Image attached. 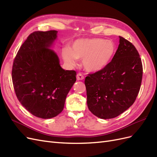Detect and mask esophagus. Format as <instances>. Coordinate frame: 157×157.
I'll list each match as a JSON object with an SVG mask.
<instances>
[{
    "mask_svg": "<svg viewBox=\"0 0 157 157\" xmlns=\"http://www.w3.org/2000/svg\"><path fill=\"white\" fill-rule=\"evenodd\" d=\"M76 78H77L78 80H83L84 79V76L81 73H78L76 75Z\"/></svg>",
    "mask_w": 157,
    "mask_h": 157,
    "instance_id": "obj_1",
    "label": "esophagus"
}]
</instances>
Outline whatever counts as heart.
<instances>
[{"instance_id":"obj_1","label":"heart","mask_w":157,"mask_h":157,"mask_svg":"<svg viewBox=\"0 0 157 157\" xmlns=\"http://www.w3.org/2000/svg\"><path fill=\"white\" fill-rule=\"evenodd\" d=\"M116 51L112 40L102 38L79 39L75 41L71 49L64 48L62 56L65 63L74 66L76 59L82 60V66L89 72H97L109 64Z\"/></svg>"}]
</instances>
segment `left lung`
<instances>
[{"mask_svg": "<svg viewBox=\"0 0 157 157\" xmlns=\"http://www.w3.org/2000/svg\"><path fill=\"white\" fill-rule=\"evenodd\" d=\"M119 45L106 68L85 79L89 110L102 119L116 117L135 102L140 91L143 66L133 44L119 36Z\"/></svg>", "mask_w": 157, "mask_h": 157, "instance_id": "8db88e82", "label": "left lung"}]
</instances>
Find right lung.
<instances>
[{
	"instance_id": "right-lung-1",
	"label": "right lung",
	"mask_w": 157,
	"mask_h": 157,
	"mask_svg": "<svg viewBox=\"0 0 157 157\" xmlns=\"http://www.w3.org/2000/svg\"><path fill=\"white\" fill-rule=\"evenodd\" d=\"M58 31H35L22 44L13 63L12 78L17 99L38 118L55 117L76 81L74 70L61 68L51 49Z\"/></svg>"
}]
</instances>
